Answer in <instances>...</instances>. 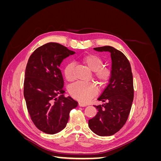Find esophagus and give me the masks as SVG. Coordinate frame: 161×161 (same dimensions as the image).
Returning a JSON list of instances; mask_svg holds the SVG:
<instances>
[{
	"label": "esophagus",
	"mask_w": 161,
	"mask_h": 161,
	"mask_svg": "<svg viewBox=\"0 0 161 161\" xmlns=\"http://www.w3.org/2000/svg\"><path fill=\"white\" fill-rule=\"evenodd\" d=\"M79 107H86V105L83 104V103H79Z\"/></svg>",
	"instance_id": "34e87169"
}]
</instances>
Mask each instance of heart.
<instances>
[{
    "mask_svg": "<svg viewBox=\"0 0 161 161\" xmlns=\"http://www.w3.org/2000/svg\"><path fill=\"white\" fill-rule=\"evenodd\" d=\"M80 61L88 69L93 72V79L100 86H105L108 83L112 76V70L109 67L103 66V60L93 53H88L81 56ZM65 79L71 82L75 79L74 66L72 64H68L63 70ZM70 95L82 103H87L97 95V91L95 86L91 83L77 82L69 88Z\"/></svg>",
    "mask_w": 161,
    "mask_h": 161,
    "instance_id": "heart-1",
    "label": "heart"
}]
</instances>
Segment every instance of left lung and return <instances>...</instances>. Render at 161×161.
Returning <instances> with one entry per match:
<instances>
[{
	"label": "left lung",
	"mask_w": 161,
	"mask_h": 161,
	"mask_svg": "<svg viewBox=\"0 0 161 161\" xmlns=\"http://www.w3.org/2000/svg\"><path fill=\"white\" fill-rule=\"evenodd\" d=\"M94 50L111 53L112 76L98 98L104 103L95 105L98 112L89 120V126L100 136H112L123 127L128 118L134 99L132 72L128 58L119 50L109 46Z\"/></svg>",
	"instance_id": "left-lung-1"
}]
</instances>
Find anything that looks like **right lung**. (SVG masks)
Segmentation results:
<instances>
[{
  "label": "right lung",
  "instance_id": "right-lung-1",
  "mask_svg": "<svg viewBox=\"0 0 161 161\" xmlns=\"http://www.w3.org/2000/svg\"><path fill=\"white\" fill-rule=\"evenodd\" d=\"M74 53L60 43L50 42L37 48L29 58L24 97L33 123L44 133L54 134L64 129L70 111L78 106L77 101L62 95L64 80L59 69L62 60Z\"/></svg>",
  "mask_w": 161,
  "mask_h": 161
}]
</instances>
